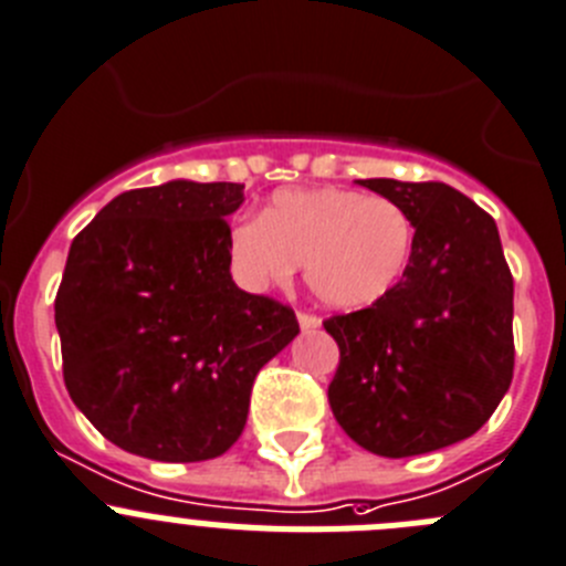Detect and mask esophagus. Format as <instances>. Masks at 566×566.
Wrapping results in <instances>:
<instances>
[{
  "label": "esophagus",
  "mask_w": 566,
  "mask_h": 566,
  "mask_svg": "<svg viewBox=\"0 0 566 566\" xmlns=\"http://www.w3.org/2000/svg\"><path fill=\"white\" fill-rule=\"evenodd\" d=\"M298 326L304 332H315L321 326L318 315H310V313H298Z\"/></svg>",
  "instance_id": "1"
}]
</instances>
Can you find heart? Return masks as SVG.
Returning <instances> with one entry per match:
<instances>
[{"instance_id": "1", "label": "heart", "mask_w": 566, "mask_h": 566, "mask_svg": "<svg viewBox=\"0 0 566 566\" xmlns=\"http://www.w3.org/2000/svg\"><path fill=\"white\" fill-rule=\"evenodd\" d=\"M410 251L413 223L402 206L340 187L279 189L262 218H242L229 231L231 262L248 287L287 284L304 265L310 290L337 310L382 301Z\"/></svg>"}]
</instances>
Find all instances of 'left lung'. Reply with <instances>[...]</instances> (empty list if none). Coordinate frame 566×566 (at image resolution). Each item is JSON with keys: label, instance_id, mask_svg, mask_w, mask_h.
Returning a JSON list of instances; mask_svg holds the SVG:
<instances>
[{"label": "left lung", "instance_id": "left-lung-1", "mask_svg": "<svg viewBox=\"0 0 566 566\" xmlns=\"http://www.w3.org/2000/svg\"><path fill=\"white\" fill-rule=\"evenodd\" d=\"M413 223L402 279L382 301L324 321L340 348L337 424L363 450L410 458L474 436L514 377V279L497 223L438 181L366 178Z\"/></svg>", "mask_w": 566, "mask_h": 566}]
</instances>
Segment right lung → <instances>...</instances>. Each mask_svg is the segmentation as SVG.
Masks as SVG:
<instances>
[{"label": "right lung", "instance_id": "1", "mask_svg": "<svg viewBox=\"0 0 566 566\" xmlns=\"http://www.w3.org/2000/svg\"><path fill=\"white\" fill-rule=\"evenodd\" d=\"M242 189H130L72 240L55 295L63 382L119 450L167 463L223 455L259 368L298 335L293 310L231 279Z\"/></svg>", "mask_w": 566, "mask_h": 566}]
</instances>
